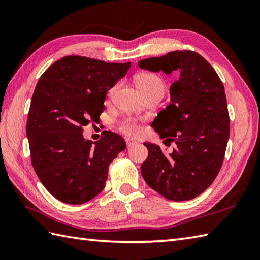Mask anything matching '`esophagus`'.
<instances>
[{"label":"esophagus","instance_id":"1","mask_svg":"<svg viewBox=\"0 0 260 260\" xmlns=\"http://www.w3.org/2000/svg\"><path fill=\"white\" fill-rule=\"evenodd\" d=\"M126 143H127V147H131V146H133V145H135V141L134 140H131V139H127L126 140Z\"/></svg>","mask_w":260,"mask_h":260}]
</instances>
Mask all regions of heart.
<instances>
[{
  "mask_svg": "<svg viewBox=\"0 0 260 260\" xmlns=\"http://www.w3.org/2000/svg\"><path fill=\"white\" fill-rule=\"evenodd\" d=\"M136 86L139 88L142 95H146L150 92H164L165 85L161 77L153 73H144L140 74L135 77ZM116 89V86L110 89L112 93ZM119 128L127 135L135 136L141 132L140 125L136 123V120L132 118H125L120 121Z\"/></svg>",
  "mask_w": 260,
  "mask_h": 260,
  "instance_id": "b5f03b06",
  "label": "heart"
}]
</instances>
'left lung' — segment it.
<instances>
[{
  "instance_id": "1",
  "label": "left lung",
  "mask_w": 260,
  "mask_h": 260,
  "mask_svg": "<svg viewBox=\"0 0 260 260\" xmlns=\"http://www.w3.org/2000/svg\"><path fill=\"white\" fill-rule=\"evenodd\" d=\"M139 66L167 75L180 73L170 87V104L152 123L164 144L174 143L175 147L168 154L144 143L148 156L141 167L142 176L169 200H191L212 184L223 163L230 132L223 84L196 51L176 50L143 59Z\"/></svg>"
}]
</instances>
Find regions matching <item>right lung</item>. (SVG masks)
<instances>
[{"mask_svg":"<svg viewBox=\"0 0 260 260\" xmlns=\"http://www.w3.org/2000/svg\"><path fill=\"white\" fill-rule=\"evenodd\" d=\"M131 62L110 63L68 56L39 79L26 121L31 163L46 189L59 201L81 204L105 187L108 167L126 148L123 137L104 131L101 140L82 136V127L105 110L107 91Z\"/></svg>","mask_w":260,"mask_h":260,"instance_id":"add662e5","label":"right lung"}]
</instances>
